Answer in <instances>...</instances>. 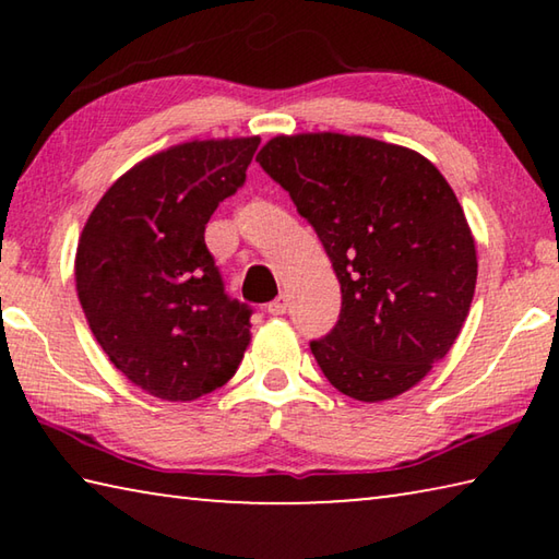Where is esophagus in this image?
Wrapping results in <instances>:
<instances>
[{
  "label": "esophagus",
  "mask_w": 559,
  "mask_h": 559,
  "mask_svg": "<svg viewBox=\"0 0 559 559\" xmlns=\"http://www.w3.org/2000/svg\"><path fill=\"white\" fill-rule=\"evenodd\" d=\"M288 310V298L286 296H278L276 300L269 302V313L271 316H283Z\"/></svg>",
  "instance_id": "obj_1"
}]
</instances>
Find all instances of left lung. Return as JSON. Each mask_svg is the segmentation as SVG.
<instances>
[{
  "label": "left lung",
  "mask_w": 559,
  "mask_h": 559,
  "mask_svg": "<svg viewBox=\"0 0 559 559\" xmlns=\"http://www.w3.org/2000/svg\"><path fill=\"white\" fill-rule=\"evenodd\" d=\"M333 261L343 310L310 349L330 384L382 402L447 357L476 290V243L427 157L372 138H273L257 155Z\"/></svg>",
  "instance_id": "8db88e82"
}]
</instances>
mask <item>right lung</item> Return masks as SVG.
<instances>
[{
  "mask_svg": "<svg viewBox=\"0 0 559 559\" xmlns=\"http://www.w3.org/2000/svg\"><path fill=\"white\" fill-rule=\"evenodd\" d=\"M259 138L169 147L122 175L91 212L75 290L103 353L147 394L192 402L226 384L251 340L204 243L219 202L246 182Z\"/></svg>",
  "mask_w": 559,
  "mask_h": 559,
  "instance_id": "add662e5",
  "label": "right lung"
}]
</instances>
